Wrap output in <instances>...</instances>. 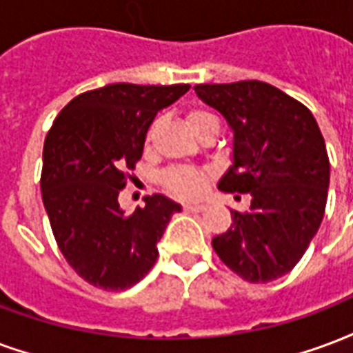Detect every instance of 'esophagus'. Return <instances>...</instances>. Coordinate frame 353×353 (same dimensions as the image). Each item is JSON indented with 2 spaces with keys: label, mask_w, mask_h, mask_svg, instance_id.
<instances>
[{
  "label": "esophagus",
  "mask_w": 353,
  "mask_h": 353,
  "mask_svg": "<svg viewBox=\"0 0 353 353\" xmlns=\"http://www.w3.org/2000/svg\"><path fill=\"white\" fill-rule=\"evenodd\" d=\"M208 208L205 203H198V202H187L183 203V210L185 211H203Z\"/></svg>",
  "instance_id": "1"
}]
</instances>
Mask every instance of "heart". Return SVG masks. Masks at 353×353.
Instances as JSON below:
<instances>
[{
    "label": "heart",
    "mask_w": 353,
    "mask_h": 353,
    "mask_svg": "<svg viewBox=\"0 0 353 353\" xmlns=\"http://www.w3.org/2000/svg\"><path fill=\"white\" fill-rule=\"evenodd\" d=\"M208 117H213L210 112H190L189 123L194 125L202 119H208ZM164 183L168 187V190H172L177 196H196L200 194L205 185V174L202 170L190 168V166H179V168L170 170L168 174L164 176Z\"/></svg>",
    "instance_id": "heart-1"
}]
</instances>
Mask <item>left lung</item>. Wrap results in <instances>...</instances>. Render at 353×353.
I'll list each match as a JSON object with an SVG mask.
<instances>
[{
	"label": "left lung",
	"mask_w": 353,
	"mask_h": 353,
	"mask_svg": "<svg viewBox=\"0 0 353 353\" xmlns=\"http://www.w3.org/2000/svg\"><path fill=\"white\" fill-rule=\"evenodd\" d=\"M234 132L224 192L250 194L245 213L213 237V249L249 283H270L296 268L320 228L330 189V157L314 116L258 80L194 85Z\"/></svg>",
	"instance_id": "obj_1"
}]
</instances>
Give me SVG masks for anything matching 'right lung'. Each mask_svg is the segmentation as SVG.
Wrapping results in <instances>:
<instances>
[{
    "instance_id": "1",
    "label": "right lung",
    "mask_w": 353,
    "mask_h": 353,
    "mask_svg": "<svg viewBox=\"0 0 353 353\" xmlns=\"http://www.w3.org/2000/svg\"><path fill=\"white\" fill-rule=\"evenodd\" d=\"M189 83H110L74 97L46 134L41 192L57 247L83 281L127 290L157 262L164 230L181 205L153 194L125 213L117 196L143 153L157 112Z\"/></svg>"
}]
</instances>
